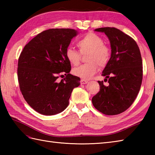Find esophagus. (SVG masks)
<instances>
[{
  "mask_svg": "<svg viewBox=\"0 0 155 155\" xmlns=\"http://www.w3.org/2000/svg\"><path fill=\"white\" fill-rule=\"evenodd\" d=\"M88 82V80L87 79H83V78H82V79L81 80V83L83 84H87Z\"/></svg>",
  "mask_w": 155,
  "mask_h": 155,
  "instance_id": "1",
  "label": "esophagus"
}]
</instances>
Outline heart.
<instances>
[{
    "label": "heart",
    "mask_w": 155,
    "mask_h": 155,
    "mask_svg": "<svg viewBox=\"0 0 155 155\" xmlns=\"http://www.w3.org/2000/svg\"><path fill=\"white\" fill-rule=\"evenodd\" d=\"M77 46L82 54L88 52L87 61L88 63L81 65L72 70V73L84 79L91 78L98 71V64L104 67L110 57V51L104 45L103 38L99 36L89 32L77 42ZM65 56L68 61L72 65H77L80 62L79 52L71 47L66 49Z\"/></svg>",
    "instance_id": "1"
}]
</instances>
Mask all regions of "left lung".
I'll return each instance as SVG.
<instances>
[{
    "label": "left lung",
    "mask_w": 155,
    "mask_h": 155,
    "mask_svg": "<svg viewBox=\"0 0 155 155\" xmlns=\"http://www.w3.org/2000/svg\"><path fill=\"white\" fill-rule=\"evenodd\" d=\"M94 31L107 35L111 54L102 72L108 84L98 81L100 91L92 98V103L101 113L116 115L130 107L140 91L143 80L140 52L134 39L119 29L103 27Z\"/></svg>",
    "instance_id": "obj_1"
}]
</instances>
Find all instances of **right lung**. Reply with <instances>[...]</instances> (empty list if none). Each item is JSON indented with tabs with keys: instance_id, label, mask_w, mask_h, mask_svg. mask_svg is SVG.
Wrapping results in <instances>:
<instances>
[{
	"instance_id": "right-lung-1",
	"label": "right lung",
	"mask_w": 155,
	"mask_h": 155,
	"mask_svg": "<svg viewBox=\"0 0 155 155\" xmlns=\"http://www.w3.org/2000/svg\"><path fill=\"white\" fill-rule=\"evenodd\" d=\"M77 35L74 29H48L32 38L21 52L17 70L20 89L27 103L40 114L63 111L72 90L80 85L81 78L69 73L71 65L65 56ZM61 73L66 77L58 82Z\"/></svg>"
}]
</instances>
